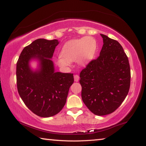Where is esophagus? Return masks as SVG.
Returning a JSON list of instances; mask_svg holds the SVG:
<instances>
[{
    "instance_id": "esophagus-1",
    "label": "esophagus",
    "mask_w": 146,
    "mask_h": 146,
    "mask_svg": "<svg viewBox=\"0 0 146 146\" xmlns=\"http://www.w3.org/2000/svg\"><path fill=\"white\" fill-rule=\"evenodd\" d=\"M79 78H80V77H79V76L78 75H74V80H75V82H78L79 80Z\"/></svg>"
}]
</instances>
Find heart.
I'll use <instances>...</instances> for the list:
<instances>
[{
  "mask_svg": "<svg viewBox=\"0 0 146 146\" xmlns=\"http://www.w3.org/2000/svg\"><path fill=\"white\" fill-rule=\"evenodd\" d=\"M96 50L97 42L93 38L75 39L64 44L56 62L62 68L70 66L71 62L74 61L82 65L93 58Z\"/></svg>",
  "mask_w": 146,
  "mask_h": 146,
  "instance_id": "heart-1",
  "label": "heart"
}]
</instances>
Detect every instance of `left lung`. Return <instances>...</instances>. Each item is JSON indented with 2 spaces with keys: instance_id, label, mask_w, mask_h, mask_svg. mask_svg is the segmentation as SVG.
<instances>
[{
  "instance_id": "1",
  "label": "left lung",
  "mask_w": 146,
  "mask_h": 146,
  "mask_svg": "<svg viewBox=\"0 0 146 146\" xmlns=\"http://www.w3.org/2000/svg\"><path fill=\"white\" fill-rule=\"evenodd\" d=\"M103 46L97 58L90 61L80 73L82 99L96 115L114 112L122 104L130 88L127 56L118 41L100 34Z\"/></svg>"
}]
</instances>
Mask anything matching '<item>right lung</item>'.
<instances>
[{
  "label": "right lung",
  "instance_id": "right-lung-1",
  "mask_svg": "<svg viewBox=\"0 0 146 146\" xmlns=\"http://www.w3.org/2000/svg\"><path fill=\"white\" fill-rule=\"evenodd\" d=\"M58 40L38 38L22 51L17 62V86L20 97L34 114L49 117L57 114L66 102L70 86L74 82L73 73L54 71L53 56ZM31 58L40 61L41 69L31 70Z\"/></svg>",
  "mask_w": 146,
  "mask_h": 146
}]
</instances>
